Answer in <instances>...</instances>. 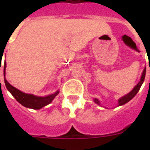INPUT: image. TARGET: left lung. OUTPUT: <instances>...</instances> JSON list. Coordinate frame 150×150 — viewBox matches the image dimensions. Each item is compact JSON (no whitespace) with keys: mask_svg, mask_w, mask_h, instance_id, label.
<instances>
[{"mask_svg":"<svg viewBox=\"0 0 150 150\" xmlns=\"http://www.w3.org/2000/svg\"><path fill=\"white\" fill-rule=\"evenodd\" d=\"M145 75H146V68H144V71H143L142 76H141V77H140V82H139V83H137L136 86H135V87L133 88V90H132V91H130L129 93L127 94V95H125V96L122 97L121 98L119 99V100H118V102H119V104H118V105L122 106V105H123V104H126V103H128L129 100H132V99L133 98L135 95H137V93L139 91V90H140V87H141V86H142L143 83H144V79H145ZM94 101H95L96 104H98V105H100V101H99V100H98L97 98L94 99Z\"/></svg>","mask_w":150,"mask_h":150,"instance_id":"left-lung-1","label":"left lung"}]
</instances>
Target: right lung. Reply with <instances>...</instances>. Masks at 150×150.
<instances>
[{
  "instance_id": "obj_1",
  "label": "right lung",
  "mask_w": 150,
  "mask_h": 150,
  "mask_svg": "<svg viewBox=\"0 0 150 150\" xmlns=\"http://www.w3.org/2000/svg\"><path fill=\"white\" fill-rule=\"evenodd\" d=\"M5 72H6V62H4V76L5 86H6L8 91H10L12 95L15 98L16 100L18 103H20L22 105H23L24 107H28V108H31V109L34 110H39L42 107L50 104L52 101V100L55 98V97L59 93V91H57L54 94H52V95H47V96L45 97H38L31 95V94L24 93V92L16 88L15 87H13V86H11L10 83H8L7 80L5 78Z\"/></svg>"
}]
</instances>
